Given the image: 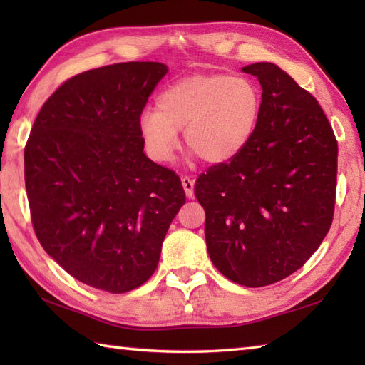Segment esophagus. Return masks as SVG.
I'll list each match as a JSON object with an SVG mask.
<instances>
[{"label": "esophagus", "mask_w": 365, "mask_h": 365, "mask_svg": "<svg viewBox=\"0 0 365 365\" xmlns=\"http://www.w3.org/2000/svg\"><path fill=\"white\" fill-rule=\"evenodd\" d=\"M182 185H183V190H185V195L188 197L195 196V180L190 178L188 175H183L182 177Z\"/></svg>", "instance_id": "34e87169"}]
</instances>
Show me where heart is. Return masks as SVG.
<instances>
[{
  "label": "heart",
  "mask_w": 365,
  "mask_h": 365,
  "mask_svg": "<svg viewBox=\"0 0 365 365\" xmlns=\"http://www.w3.org/2000/svg\"><path fill=\"white\" fill-rule=\"evenodd\" d=\"M262 91L245 75H192L163 89L157 111L144 110L138 131L145 153L158 165L173 160L178 131L185 144L212 165L237 158L257 131Z\"/></svg>",
  "instance_id": "b5f03b06"
}]
</instances>
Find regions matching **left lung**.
I'll use <instances>...</instances> for the list:
<instances>
[{"label":"left lung","mask_w":365,"mask_h":365,"mask_svg":"<svg viewBox=\"0 0 365 365\" xmlns=\"http://www.w3.org/2000/svg\"><path fill=\"white\" fill-rule=\"evenodd\" d=\"M262 86L250 145L196 180L205 242L222 276L265 287L299 269L334 216L337 141L319 102L276 64L243 67Z\"/></svg>","instance_id":"8db88e82"}]
</instances>
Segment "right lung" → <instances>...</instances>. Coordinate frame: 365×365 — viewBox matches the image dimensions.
Here are the masks:
<instances>
[{"label":"right lung","instance_id":"right-lung-1","mask_svg":"<svg viewBox=\"0 0 365 365\" xmlns=\"http://www.w3.org/2000/svg\"><path fill=\"white\" fill-rule=\"evenodd\" d=\"M168 73L161 63H120L75 75L37 114L25 147L36 235L80 282L138 289L185 204L178 175L145 157L138 118Z\"/></svg>","mask_w":365,"mask_h":365}]
</instances>
